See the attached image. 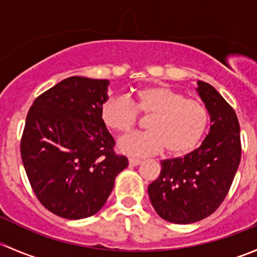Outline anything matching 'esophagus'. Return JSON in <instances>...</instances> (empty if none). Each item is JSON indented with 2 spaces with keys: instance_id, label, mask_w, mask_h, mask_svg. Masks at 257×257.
Instances as JSON below:
<instances>
[{
  "instance_id": "esophagus-1",
  "label": "esophagus",
  "mask_w": 257,
  "mask_h": 257,
  "mask_svg": "<svg viewBox=\"0 0 257 257\" xmlns=\"http://www.w3.org/2000/svg\"><path fill=\"white\" fill-rule=\"evenodd\" d=\"M142 164V160L139 159H129V165L131 167H137V165Z\"/></svg>"
}]
</instances>
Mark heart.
I'll list each match as a JSON object with an SVG mask.
<instances>
[{"mask_svg": "<svg viewBox=\"0 0 257 257\" xmlns=\"http://www.w3.org/2000/svg\"><path fill=\"white\" fill-rule=\"evenodd\" d=\"M150 116L148 133H133L118 142V150L133 158L167 153L181 157L193 152L209 125V112L203 103L188 99L183 93L167 85L141 89L134 102L123 95L105 100L100 118L107 128L126 133L136 126L138 112Z\"/></svg>", "mask_w": 257, "mask_h": 257, "instance_id": "heart-1", "label": "heart"}]
</instances>
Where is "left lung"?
Listing matches in <instances>:
<instances>
[{"label":"left lung","mask_w":257,"mask_h":257,"mask_svg":"<svg viewBox=\"0 0 257 257\" xmlns=\"http://www.w3.org/2000/svg\"><path fill=\"white\" fill-rule=\"evenodd\" d=\"M196 92L209 112V134L184 158L160 163V175L148 186L153 208L173 224L200 221L219 208L241 159L240 125L234 109L209 83L198 80Z\"/></svg>","instance_id":"1"}]
</instances>
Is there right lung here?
<instances>
[{
	"instance_id": "right-lung-1",
	"label": "right lung",
	"mask_w": 257,
	"mask_h": 257,
	"mask_svg": "<svg viewBox=\"0 0 257 257\" xmlns=\"http://www.w3.org/2000/svg\"><path fill=\"white\" fill-rule=\"evenodd\" d=\"M108 79L69 77L41 94L26 118L21 157L36 196L68 220L97 214L128 159L113 152L100 118Z\"/></svg>"
}]
</instances>
